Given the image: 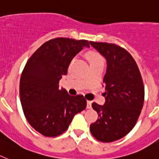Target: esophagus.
Returning <instances> with one entry per match:
<instances>
[{
  "label": "esophagus",
  "instance_id": "obj_1",
  "mask_svg": "<svg viewBox=\"0 0 159 159\" xmlns=\"http://www.w3.org/2000/svg\"><path fill=\"white\" fill-rule=\"evenodd\" d=\"M91 102L90 101H87V106H86V107H87L88 109H90L91 108Z\"/></svg>",
  "mask_w": 159,
  "mask_h": 159
}]
</instances>
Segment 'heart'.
I'll use <instances>...</instances> for the list:
<instances>
[{
  "label": "heart",
  "mask_w": 159,
  "mask_h": 159,
  "mask_svg": "<svg viewBox=\"0 0 159 159\" xmlns=\"http://www.w3.org/2000/svg\"><path fill=\"white\" fill-rule=\"evenodd\" d=\"M89 63L92 64V63L98 62V61H103V59L102 57L100 54H98L96 52H89Z\"/></svg>",
  "instance_id": "obj_1"
}]
</instances>
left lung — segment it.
<instances>
[{
  "label": "left lung",
  "mask_w": 159,
  "mask_h": 159,
  "mask_svg": "<svg viewBox=\"0 0 159 159\" xmlns=\"http://www.w3.org/2000/svg\"><path fill=\"white\" fill-rule=\"evenodd\" d=\"M106 60V98L102 106L92 107L98 118L90 125L93 137L102 143H111L130 132L137 122L144 103V85L133 57L121 47L106 42L89 41Z\"/></svg>",
  "instance_id": "left-lung-1"
}]
</instances>
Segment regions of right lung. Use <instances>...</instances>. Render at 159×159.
<instances>
[{
  "label": "right lung",
  "mask_w": 159,
  "mask_h": 159,
  "mask_svg": "<svg viewBox=\"0 0 159 159\" xmlns=\"http://www.w3.org/2000/svg\"><path fill=\"white\" fill-rule=\"evenodd\" d=\"M84 47L85 40L57 38L41 45L30 57L21 74L20 98L25 116L34 129L56 137L68 129L74 115L86 107L83 95L71 96L59 89V81Z\"/></svg>",
  "instance_id": "obj_1"
}]
</instances>
